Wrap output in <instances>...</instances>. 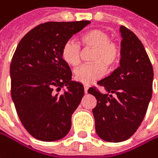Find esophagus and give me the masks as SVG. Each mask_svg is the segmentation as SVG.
<instances>
[{"label": "esophagus", "mask_w": 158, "mask_h": 158, "mask_svg": "<svg viewBox=\"0 0 158 158\" xmlns=\"http://www.w3.org/2000/svg\"><path fill=\"white\" fill-rule=\"evenodd\" d=\"M88 89H89L88 86L85 85V86H84V91H85V93H88Z\"/></svg>", "instance_id": "obj_1"}]
</instances>
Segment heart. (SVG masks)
Returning a JSON list of instances; mask_svg holds the SVG:
<instances>
[{
    "label": "heart",
    "mask_w": 158,
    "mask_h": 158,
    "mask_svg": "<svg viewBox=\"0 0 158 158\" xmlns=\"http://www.w3.org/2000/svg\"><path fill=\"white\" fill-rule=\"evenodd\" d=\"M85 48L94 49L90 57L92 63L80 66L74 71V78L80 83L89 85L99 79L108 69L113 68L120 57V49L117 42L109 40L107 32L101 30H91L81 36ZM80 46L74 40H69L61 50V58L67 64L76 67L80 62Z\"/></svg>",
    "instance_id": "1"
}]
</instances>
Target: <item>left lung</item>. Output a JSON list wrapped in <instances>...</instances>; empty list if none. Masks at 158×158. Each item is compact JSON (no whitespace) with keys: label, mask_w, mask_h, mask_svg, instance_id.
Returning a JSON list of instances; mask_svg holds the SVG:
<instances>
[{"label":"left lung","mask_w":158,"mask_h":158,"mask_svg":"<svg viewBox=\"0 0 158 158\" xmlns=\"http://www.w3.org/2000/svg\"><path fill=\"white\" fill-rule=\"evenodd\" d=\"M120 66L88 92L97 99L92 109L98 136L118 143L128 139L142 123L152 97L153 67L142 42L127 28L121 26Z\"/></svg>","instance_id":"8db88e82"}]
</instances>
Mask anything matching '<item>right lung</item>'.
Instances as JSON below:
<instances>
[{
    "mask_svg": "<svg viewBox=\"0 0 158 158\" xmlns=\"http://www.w3.org/2000/svg\"><path fill=\"white\" fill-rule=\"evenodd\" d=\"M90 22L38 25L19 42L10 67V94L25 129L41 141H56L70 130L71 116L84 96L61 58L64 43ZM66 87L62 94H57Z\"/></svg>",
    "mask_w": 158,
    "mask_h": 158,
    "instance_id": "1",
    "label": "right lung"
}]
</instances>
